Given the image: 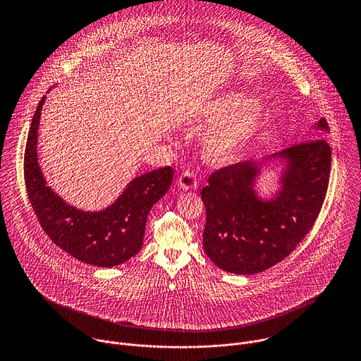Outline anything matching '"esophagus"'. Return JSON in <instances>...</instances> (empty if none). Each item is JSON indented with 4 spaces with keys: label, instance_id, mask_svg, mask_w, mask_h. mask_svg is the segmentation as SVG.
<instances>
[{
    "label": "esophagus",
    "instance_id": "esophagus-1",
    "mask_svg": "<svg viewBox=\"0 0 361 361\" xmlns=\"http://www.w3.org/2000/svg\"><path fill=\"white\" fill-rule=\"evenodd\" d=\"M178 185L185 190L188 189L196 188L197 185V178H196V174L193 171H185V172L181 173L180 177H178Z\"/></svg>",
    "mask_w": 361,
    "mask_h": 361
}]
</instances>
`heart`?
<instances>
[{
    "instance_id": "b5f03b06",
    "label": "heart",
    "mask_w": 361,
    "mask_h": 361,
    "mask_svg": "<svg viewBox=\"0 0 361 361\" xmlns=\"http://www.w3.org/2000/svg\"><path fill=\"white\" fill-rule=\"evenodd\" d=\"M207 137L206 150L215 159H230L247 147L261 130L262 112L255 99L243 93H227L207 106L212 124L229 121Z\"/></svg>"
}]
</instances>
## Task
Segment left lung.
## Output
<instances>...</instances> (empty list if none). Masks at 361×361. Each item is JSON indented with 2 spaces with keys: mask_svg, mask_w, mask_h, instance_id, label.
Returning a JSON list of instances; mask_svg holds the SVG:
<instances>
[{
  "mask_svg": "<svg viewBox=\"0 0 361 361\" xmlns=\"http://www.w3.org/2000/svg\"><path fill=\"white\" fill-rule=\"evenodd\" d=\"M327 131L325 119L315 126ZM287 161L283 189L271 202L253 189L259 173L253 161L212 173L202 189L206 206L203 246L226 272L253 275L290 256L315 224L326 197L331 147L326 139L299 142L272 155Z\"/></svg>",
  "mask_w": 361,
  "mask_h": 361,
  "instance_id": "8db88e82",
  "label": "left lung"
}]
</instances>
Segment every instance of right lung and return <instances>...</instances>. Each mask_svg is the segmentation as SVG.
Returning a JSON list of instances; mask_svg holds the SVG:
<instances>
[{
    "mask_svg": "<svg viewBox=\"0 0 361 361\" xmlns=\"http://www.w3.org/2000/svg\"><path fill=\"white\" fill-rule=\"evenodd\" d=\"M43 103L44 97L36 106L24 153L25 188L39 224L56 246L85 264L108 268L126 262L143 245L146 219L171 187L172 168L134 178L121 197L100 212L68 206L46 185L37 164L36 140Z\"/></svg>",
    "mask_w": 361,
    "mask_h": 361,
    "instance_id": "1",
    "label": "right lung"
}]
</instances>
